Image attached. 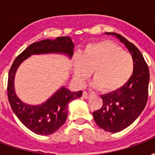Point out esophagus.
<instances>
[{"mask_svg": "<svg viewBox=\"0 0 155 155\" xmlns=\"http://www.w3.org/2000/svg\"><path fill=\"white\" fill-rule=\"evenodd\" d=\"M83 97H84V99H89V98L91 97V94L86 92V91H84V92H83Z\"/></svg>", "mask_w": 155, "mask_h": 155, "instance_id": "1", "label": "esophagus"}]
</instances>
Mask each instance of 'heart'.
I'll list each match as a JSON object with an SVG mask.
<instances>
[{
  "label": "heart",
  "mask_w": 155,
  "mask_h": 155,
  "mask_svg": "<svg viewBox=\"0 0 155 155\" xmlns=\"http://www.w3.org/2000/svg\"><path fill=\"white\" fill-rule=\"evenodd\" d=\"M73 69L74 77L81 83L92 71L93 86L110 93L129 81L134 71V61L119 45L101 41L86 45L81 55L74 58Z\"/></svg>",
  "instance_id": "b5f03b06"
}]
</instances>
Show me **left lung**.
Returning a JSON list of instances; mask_svg holds the SVG:
<instances>
[{
  "label": "left lung",
  "mask_w": 155,
  "mask_h": 155,
  "mask_svg": "<svg viewBox=\"0 0 155 155\" xmlns=\"http://www.w3.org/2000/svg\"><path fill=\"white\" fill-rule=\"evenodd\" d=\"M106 35L116 36L129 50L134 61V71L129 81L114 92L102 94L103 105L93 112L95 123L105 131L116 133L130 126L146 105L150 71L139 49L122 35L114 32Z\"/></svg>",
  "instance_id": "left-lung-1"
}]
</instances>
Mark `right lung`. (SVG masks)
Wrapping results in <instances>:
<instances>
[{"label": "right lung", "instance_id": "obj_1", "mask_svg": "<svg viewBox=\"0 0 155 155\" xmlns=\"http://www.w3.org/2000/svg\"><path fill=\"white\" fill-rule=\"evenodd\" d=\"M74 43L70 36H61L54 40H43L30 45L15 58L8 74L7 95L12 110L20 121L32 132L48 135L61 128L67 119L68 104L81 97L82 91L71 92L64 86L59 89L51 98L39 105H31L22 102L15 92L14 79L19 65L32 54L59 53L69 58L74 54Z\"/></svg>", "mask_w": 155, "mask_h": 155}]
</instances>
